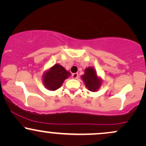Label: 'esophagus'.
<instances>
[{"label": "esophagus", "instance_id": "esophagus-1", "mask_svg": "<svg viewBox=\"0 0 146 146\" xmlns=\"http://www.w3.org/2000/svg\"><path fill=\"white\" fill-rule=\"evenodd\" d=\"M72 78H73V79L78 78V73H73V74H72Z\"/></svg>", "mask_w": 146, "mask_h": 146}]
</instances>
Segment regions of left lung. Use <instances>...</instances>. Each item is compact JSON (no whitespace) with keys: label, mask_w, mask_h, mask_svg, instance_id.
Masks as SVG:
<instances>
[{"label":"left lung","mask_w":146,"mask_h":146,"mask_svg":"<svg viewBox=\"0 0 146 146\" xmlns=\"http://www.w3.org/2000/svg\"><path fill=\"white\" fill-rule=\"evenodd\" d=\"M82 80L85 83V86L90 91L94 92L100 88L101 81L97 77L96 72L92 67H89L85 70V74L83 75Z\"/></svg>","instance_id":"8db88e82"}]
</instances>
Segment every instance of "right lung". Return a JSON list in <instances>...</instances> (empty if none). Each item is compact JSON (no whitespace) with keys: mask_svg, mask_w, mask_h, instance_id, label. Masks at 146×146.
Wrapping results in <instances>:
<instances>
[{"mask_svg":"<svg viewBox=\"0 0 146 146\" xmlns=\"http://www.w3.org/2000/svg\"><path fill=\"white\" fill-rule=\"evenodd\" d=\"M69 75V72L66 71L63 66L57 64L45 73L43 77V82L48 89L56 90L62 86L63 82Z\"/></svg>","mask_w":146,"mask_h":146,"instance_id":"right-lung-1","label":"right lung"}]
</instances>
